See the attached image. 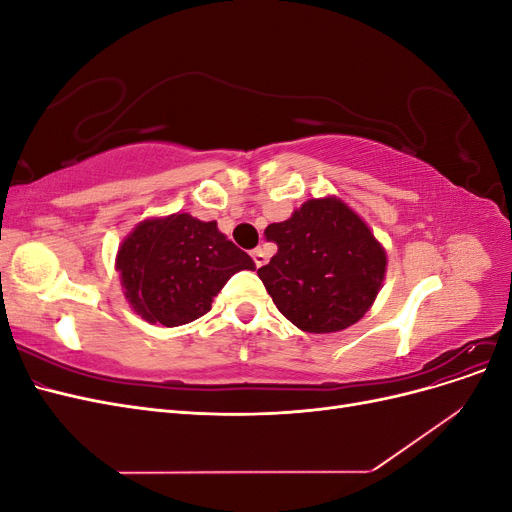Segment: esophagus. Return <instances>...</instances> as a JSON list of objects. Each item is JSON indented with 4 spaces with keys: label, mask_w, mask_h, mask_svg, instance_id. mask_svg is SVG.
<instances>
[{
    "label": "esophagus",
    "mask_w": 512,
    "mask_h": 512,
    "mask_svg": "<svg viewBox=\"0 0 512 512\" xmlns=\"http://www.w3.org/2000/svg\"><path fill=\"white\" fill-rule=\"evenodd\" d=\"M252 258H254V262H256V267L267 265V254L262 252V250H254V252H252Z\"/></svg>",
    "instance_id": "esophagus-1"
}]
</instances>
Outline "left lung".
I'll use <instances>...</instances> for the list:
<instances>
[{
    "instance_id": "1",
    "label": "left lung",
    "mask_w": 512,
    "mask_h": 512,
    "mask_svg": "<svg viewBox=\"0 0 512 512\" xmlns=\"http://www.w3.org/2000/svg\"><path fill=\"white\" fill-rule=\"evenodd\" d=\"M277 243L258 277L277 309L301 331L335 333L374 305L386 275V250L342 198H309L288 220L269 224Z\"/></svg>"
}]
</instances>
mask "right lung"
I'll return each instance as SVG.
<instances>
[{
    "instance_id": "obj_1",
    "label": "right lung",
    "mask_w": 512,
    "mask_h": 512,
    "mask_svg": "<svg viewBox=\"0 0 512 512\" xmlns=\"http://www.w3.org/2000/svg\"><path fill=\"white\" fill-rule=\"evenodd\" d=\"M115 269L138 316L181 327L209 312L232 275L256 265L226 239L218 222L179 211L138 222L119 245Z\"/></svg>"
}]
</instances>
